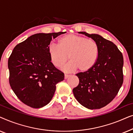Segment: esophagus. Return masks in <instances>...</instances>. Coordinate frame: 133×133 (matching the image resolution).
<instances>
[{
    "label": "esophagus",
    "instance_id": "34e87169",
    "mask_svg": "<svg viewBox=\"0 0 133 133\" xmlns=\"http://www.w3.org/2000/svg\"><path fill=\"white\" fill-rule=\"evenodd\" d=\"M68 77H70V75H68V74H65V79H66L67 78H68Z\"/></svg>",
    "mask_w": 133,
    "mask_h": 133
}]
</instances>
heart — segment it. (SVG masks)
Listing matches in <instances>:
<instances>
[{"label": "heart", "instance_id": "obj_1", "mask_svg": "<svg viewBox=\"0 0 133 133\" xmlns=\"http://www.w3.org/2000/svg\"><path fill=\"white\" fill-rule=\"evenodd\" d=\"M99 52V46L95 41L74 34L62 37L59 45L51 43L48 46L50 61L55 66H61L68 57L71 59L62 67V70L68 72L77 69L81 72L88 71L97 62Z\"/></svg>", "mask_w": 133, "mask_h": 133}]
</instances>
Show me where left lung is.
Masks as SVG:
<instances>
[{
	"instance_id": "left-lung-1",
	"label": "left lung",
	"mask_w": 133,
	"mask_h": 133,
	"mask_svg": "<svg viewBox=\"0 0 133 133\" xmlns=\"http://www.w3.org/2000/svg\"><path fill=\"white\" fill-rule=\"evenodd\" d=\"M97 43L99 56L93 67L76 74L79 79L73 88L78 102L90 110L104 107L110 103L122 87L123 81V58L115 44L97 34L79 32Z\"/></svg>"
}]
</instances>
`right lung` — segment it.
Here are the masks:
<instances>
[{
  "label": "right lung",
  "instance_id": "add662e5",
  "mask_svg": "<svg viewBox=\"0 0 133 133\" xmlns=\"http://www.w3.org/2000/svg\"><path fill=\"white\" fill-rule=\"evenodd\" d=\"M63 32L37 33L14 47L8 59L10 86L23 103L39 108L50 103L64 74L50 61L48 46Z\"/></svg>",
  "mask_w": 133,
  "mask_h": 133
}]
</instances>
